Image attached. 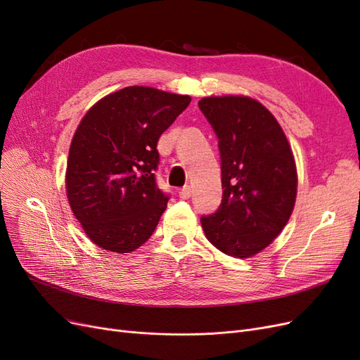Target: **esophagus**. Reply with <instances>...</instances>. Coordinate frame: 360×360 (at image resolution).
Instances as JSON below:
<instances>
[{
	"mask_svg": "<svg viewBox=\"0 0 360 360\" xmlns=\"http://www.w3.org/2000/svg\"><path fill=\"white\" fill-rule=\"evenodd\" d=\"M191 195H192V189H191L189 186H184V188L180 189V192H179V197H180L181 200L191 198Z\"/></svg>",
	"mask_w": 360,
	"mask_h": 360,
	"instance_id": "obj_1",
	"label": "esophagus"
}]
</instances>
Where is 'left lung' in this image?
I'll use <instances>...</instances> for the list:
<instances>
[{"mask_svg": "<svg viewBox=\"0 0 360 360\" xmlns=\"http://www.w3.org/2000/svg\"><path fill=\"white\" fill-rule=\"evenodd\" d=\"M219 139L222 202L202 216L204 234L221 252L249 258L284 230L297 195L296 162L284 130L264 105L248 96L198 102Z\"/></svg>", "mask_w": 360, "mask_h": 360, "instance_id": "left-lung-1", "label": "left lung"}]
</instances>
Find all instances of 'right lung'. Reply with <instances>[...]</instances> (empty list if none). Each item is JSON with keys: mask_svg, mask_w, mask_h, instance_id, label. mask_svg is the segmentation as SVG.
Wrapping results in <instances>:
<instances>
[{"mask_svg": "<svg viewBox=\"0 0 360 360\" xmlns=\"http://www.w3.org/2000/svg\"><path fill=\"white\" fill-rule=\"evenodd\" d=\"M189 96L126 86L96 102L73 135L66 193L84 233L99 248L129 254L144 245L167 209L156 186L158 141Z\"/></svg>", "mask_w": 360, "mask_h": 360, "instance_id": "obj_1", "label": "right lung"}]
</instances>
